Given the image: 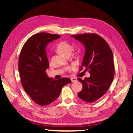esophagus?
<instances>
[{
	"instance_id": "esophagus-1",
	"label": "esophagus",
	"mask_w": 133,
	"mask_h": 133,
	"mask_svg": "<svg viewBox=\"0 0 133 133\" xmlns=\"http://www.w3.org/2000/svg\"><path fill=\"white\" fill-rule=\"evenodd\" d=\"M70 79H71L72 82H74L77 81V79H76V78H73H73H71Z\"/></svg>"
}]
</instances>
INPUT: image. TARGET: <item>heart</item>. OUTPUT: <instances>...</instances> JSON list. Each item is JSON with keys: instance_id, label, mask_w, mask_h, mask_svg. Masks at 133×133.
<instances>
[{"instance_id": "obj_1", "label": "heart", "mask_w": 133, "mask_h": 133, "mask_svg": "<svg viewBox=\"0 0 133 133\" xmlns=\"http://www.w3.org/2000/svg\"><path fill=\"white\" fill-rule=\"evenodd\" d=\"M56 49L60 54L65 56H69L71 52L72 46L66 42H61L58 44ZM77 54L78 52H76V54ZM73 68V66H69L68 68V69L70 70Z\"/></svg>"}]
</instances>
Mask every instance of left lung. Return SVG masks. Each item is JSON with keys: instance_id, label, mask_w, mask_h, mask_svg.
I'll use <instances>...</instances> for the list:
<instances>
[{"instance_id": "left-lung-1", "label": "left lung", "mask_w": 133, "mask_h": 133, "mask_svg": "<svg viewBox=\"0 0 133 133\" xmlns=\"http://www.w3.org/2000/svg\"><path fill=\"white\" fill-rule=\"evenodd\" d=\"M85 48V53L80 70L85 68L89 78L78 80L83 84V89L78 95L86 102L92 103L103 96L114 79L115 68L110 47L100 35L94 33L72 35Z\"/></svg>"}]
</instances>
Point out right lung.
<instances>
[{
  "mask_svg": "<svg viewBox=\"0 0 133 133\" xmlns=\"http://www.w3.org/2000/svg\"><path fill=\"white\" fill-rule=\"evenodd\" d=\"M60 37L46 33L34 34L24 44L20 54L18 68L22 87L31 99L41 106L55 101L62 88L71 82L69 78L53 80L46 74L49 66L46 46Z\"/></svg>",
  "mask_w": 133,
  "mask_h": 133,
  "instance_id": "add662e5",
  "label": "right lung"
}]
</instances>
